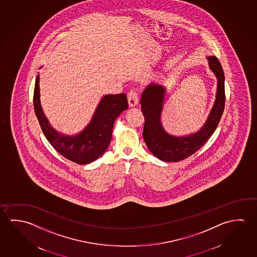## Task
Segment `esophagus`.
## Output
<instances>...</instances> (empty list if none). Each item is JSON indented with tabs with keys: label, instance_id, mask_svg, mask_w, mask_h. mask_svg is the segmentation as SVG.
<instances>
[{
	"label": "esophagus",
	"instance_id": "obj_1",
	"mask_svg": "<svg viewBox=\"0 0 257 257\" xmlns=\"http://www.w3.org/2000/svg\"><path fill=\"white\" fill-rule=\"evenodd\" d=\"M127 97H128V103H129L130 106H135L139 102L138 92L135 89H131L130 91L127 94Z\"/></svg>",
	"mask_w": 257,
	"mask_h": 257
}]
</instances>
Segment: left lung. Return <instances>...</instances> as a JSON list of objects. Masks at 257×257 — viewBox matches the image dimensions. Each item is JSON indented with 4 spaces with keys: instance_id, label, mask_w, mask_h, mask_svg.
Masks as SVG:
<instances>
[{
    "instance_id": "left-lung-1",
    "label": "left lung",
    "mask_w": 257,
    "mask_h": 257,
    "mask_svg": "<svg viewBox=\"0 0 257 257\" xmlns=\"http://www.w3.org/2000/svg\"><path fill=\"white\" fill-rule=\"evenodd\" d=\"M207 59L210 70L218 79L217 96L206 122L194 135L176 137L167 134L160 122L165 88L152 83L143 91L141 99L142 112L145 119L143 139L150 152L160 160L177 162L193 155L208 142L219 124L225 106V76L217 57L210 56Z\"/></svg>"
}]
</instances>
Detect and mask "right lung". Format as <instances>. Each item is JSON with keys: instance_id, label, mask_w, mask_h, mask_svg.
Instances as JSON below:
<instances>
[{"instance_id": "obj_1", "label": "right lung", "mask_w": 257, "mask_h": 257, "mask_svg": "<svg viewBox=\"0 0 257 257\" xmlns=\"http://www.w3.org/2000/svg\"><path fill=\"white\" fill-rule=\"evenodd\" d=\"M39 96L38 76L35 83L33 103L35 114L43 133L56 152L67 160L80 165L93 162L106 151L111 142L115 119L123 110L128 108L124 93L106 95L97 105L91 122L84 130L76 136H64L51 127L43 113Z\"/></svg>"}]
</instances>
